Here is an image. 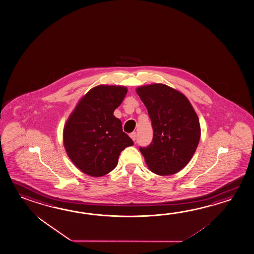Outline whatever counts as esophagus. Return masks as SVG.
<instances>
[{
	"label": "esophagus",
	"instance_id": "obj_1",
	"mask_svg": "<svg viewBox=\"0 0 254 254\" xmlns=\"http://www.w3.org/2000/svg\"><path fill=\"white\" fill-rule=\"evenodd\" d=\"M130 137L135 141V138H136V133H135V132H132V133L130 134Z\"/></svg>",
	"mask_w": 254,
	"mask_h": 254
}]
</instances>
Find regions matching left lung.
<instances>
[{
	"instance_id": "left-lung-1",
	"label": "left lung",
	"mask_w": 254,
	"mask_h": 254,
	"mask_svg": "<svg viewBox=\"0 0 254 254\" xmlns=\"http://www.w3.org/2000/svg\"><path fill=\"white\" fill-rule=\"evenodd\" d=\"M145 104L153 128L150 145L139 150L151 171L169 176L180 171L191 160L200 140L196 113L185 95L164 84L136 89Z\"/></svg>"
}]
</instances>
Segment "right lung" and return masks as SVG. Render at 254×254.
<instances>
[{
  "label": "right lung",
  "instance_id": "obj_1",
  "mask_svg": "<svg viewBox=\"0 0 254 254\" xmlns=\"http://www.w3.org/2000/svg\"><path fill=\"white\" fill-rule=\"evenodd\" d=\"M127 89L101 85L90 89L79 101L64 127L63 139L74 165L91 176H102L118 165L120 153L134 145L115 118Z\"/></svg>",
  "mask_w": 254,
  "mask_h": 254
}]
</instances>
